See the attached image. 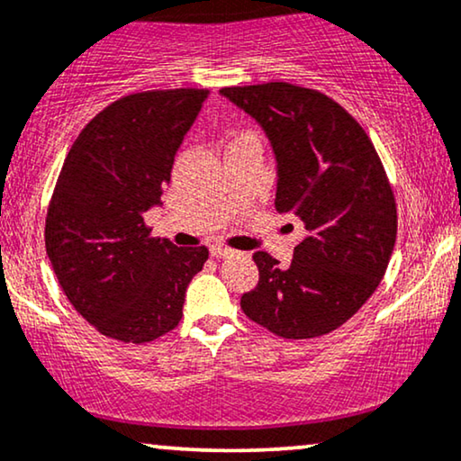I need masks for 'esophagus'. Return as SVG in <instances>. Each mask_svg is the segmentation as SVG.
<instances>
[{
    "instance_id": "obj_1",
    "label": "esophagus",
    "mask_w": 461,
    "mask_h": 461,
    "mask_svg": "<svg viewBox=\"0 0 461 461\" xmlns=\"http://www.w3.org/2000/svg\"><path fill=\"white\" fill-rule=\"evenodd\" d=\"M211 255H212V258H217V259L231 258V255H234V250L227 249V247H219V244H214V247H211Z\"/></svg>"
}]
</instances>
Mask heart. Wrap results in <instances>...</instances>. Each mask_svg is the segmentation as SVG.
<instances>
[{
    "mask_svg": "<svg viewBox=\"0 0 461 461\" xmlns=\"http://www.w3.org/2000/svg\"><path fill=\"white\" fill-rule=\"evenodd\" d=\"M247 136H249V133H247Z\"/></svg>",
    "mask_w": 461,
    "mask_h": 461,
    "instance_id": "b5f03b06",
    "label": "heart"
}]
</instances>
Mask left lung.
Instances as JSON below:
<instances>
[{"label": "left lung", "mask_w": 461, "mask_h": 461, "mask_svg": "<svg viewBox=\"0 0 461 461\" xmlns=\"http://www.w3.org/2000/svg\"><path fill=\"white\" fill-rule=\"evenodd\" d=\"M221 95L264 127L278 163L274 206L306 230L289 267L266 250L253 255L259 281L240 298L242 312L291 340L330 334L375 294L392 258L398 211L381 157L321 91L264 83Z\"/></svg>", "instance_id": "obj_1"}]
</instances>
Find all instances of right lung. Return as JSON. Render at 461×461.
I'll list each match as a JSON object with an SVG mask.
<instances>
[{"label":"right lung","mask_w":461,"mask_h":461,"mask_svg":"<svg viewBox=\"0 0 461 461\" xmlns=\"http://www.w3.org/2000/svg\"><path fill=\"white\" fill-rule=\"evenodd\" d=\"M208 89L142 91L95 114L63 161L46 212V253L63 294L100 334L142 345L176 328L206 247L150 236L174 157Z\"/></svg>","instance_id":"1"}]
</instances>
